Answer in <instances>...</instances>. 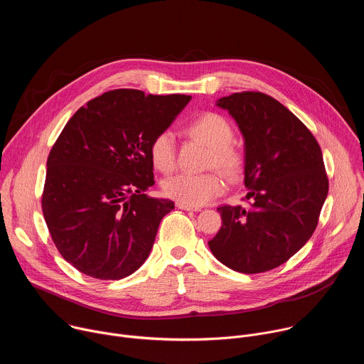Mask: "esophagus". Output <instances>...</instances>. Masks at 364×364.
<instances>
[{
  "mask_svg": "<svg viewBox=\"0 0 364 364\" xmlns=\"http://www.w3.org/2000/svg\"><path fill=\"white\" fill-rule=\"evenodd\" d=\"M177 207L178 209H181V210H187V212H200L201 209L200 207H193V205H187V204H183V203H177Z\"/></svg>",
  "mask_w": 364,
  "mask_h": 364,
  "instance_id": "obj_1",
  "label": "esophagus"
}]
</instances>
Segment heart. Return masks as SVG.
Returning a JSON list of instances; mask_svg holds the SVG:
<instances>
[{
  "label": "heart",
  "instance_id": "obj_1",
  "mask_svg": "<svg viewBox=\"0 0 364 364\" xmlns=\"http://www.w3.org/2000/svg\"><path fill=\"white\" fill-rule=\"evenodd\" d=\"M194 139L210 148L209 166L219 168L233 178L243 167L242 154L230 145L233 141L232 125L220 115L209 112L196 118L187 128ZM149 160L155 170L170 173L176 166V142L171 131H161L149 144ZM226 183L218 173L188 174L181 173L163 181V191L167 197L193 207L209 204L223 194Z\"/></svg>",
  "mask_w": 364,
  "mask_h": 364
}]
</instances>
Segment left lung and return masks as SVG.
<instances>
[{
	"label": "left lung",
	"instance_id": "8db88e82",
	"mask_svg": "<svg viewBox=\"0 0 364 364\" xmlns=\"http://www.w3.org/2000/svg\"><path fill=\"white\" fill-rule=\"evenodd\" d=\"M245 139L247 205H222L209 242L218 261L242 274L271 271L313 236L328 194L321 148L277 99L242 92L216 100Z\"/></svg>",
	"mask_w": 364,
	"mask_h": 364
}]
</instances>
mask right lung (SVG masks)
Listing matches in <instances>:
<instances>
[{"label":"right lung","mask_w":364,"mask_h":364,"mask_svg":"<svg viewBox=\"0 0 364 364\" xmlns=\"http://www.w3.org/2000/svg\"><path fill=\"white\" fill-rule=\"evenodd\" d=\"M190 99L117 89L89 100L63 128L47 159L41 207L60 255L82 274L122 279L146 261L174 209L144 194L154 186L149 144Z\"/></svg>","instance_id":"right-lung-1"}]
</instances>
